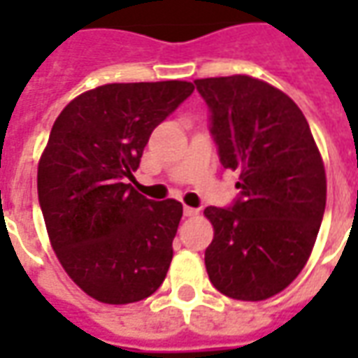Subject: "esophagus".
Returning <instances> with one entry per match:
<instances>
[{
  "instance_id": "obj_1",
  "label": "esophagus",
  "mask_w": 358,
  "mask_h": 358,
  "mask_svg": "<svg viewBox=\"0 0 358 358\" xmlns=\"http://www.w3.org/2000/svg\"><path fill=\"white\" fill-rule=\"evenodd\" d=\"M199 215V209H194V207H184V217H197Z\"/></svg>"
}]
</instances>
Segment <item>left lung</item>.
<instances>
[{
    "label": "left lung",
    "instance_id": "8db88e82",
    "mask_svg": "<svg viewBox=\"0 0 358 358\" xmlns=\"http://www.w3.org/2000/svg\"><path fill=\"white\" fill-rule=\"evenodd\" d=\"M209 130L224 169L240 171L232 207H207L210 284L232 299L276 295L307 264L326 209V172L301 109L245 74L201 78Z\"/></svg>",
    "mask_w": 358,
    "mask_h": 358
}]
</instances>
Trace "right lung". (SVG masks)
Here are the masks:
<instances>
[{
    "label": "right lung",
    "instance_id": "add662e5",
    "mask_svg": "<svg viewBox=\"0 0 358 358\" xmlns=\"http://www.w3.org/2000/svg\"><path fill=\"white\" fill-rule=\"evenodd\" d=\"M194 92L192 82L105 84L61 110L38 164L51 248L90 297L126 305L159 289L182 218L130 184L149 136Z\"/></svg>",
    "mask_w": 358,
    "mask_h": 358
}]
</instances>
